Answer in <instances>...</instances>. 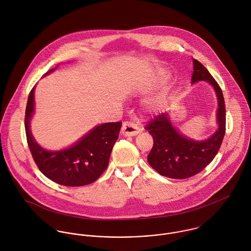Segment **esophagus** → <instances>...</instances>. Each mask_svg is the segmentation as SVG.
Instances as JSON below:
<instances>
[{
    "label": "esophagus",
    "instance_id": "obj_1",
    "mask_svg": "<svg viewBox=\"0 0 251 251\" xmlns=\"http://www.w3.org/2000/svg\"><path fill=\"white\" fill-rule=\"evenodd\" d=\"M139 133V127L137 125L131 122H125L122 126V134L126 137L129 136H135Z\"/></svg>",
    "mask_w": 251,
    "mask_h": 251
}]
</instances>
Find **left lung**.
I'll return each instance as SVG.
<instances>
[{
  "label": "left lung",
  "instance_id": "left-lung-1",
  "mask_svg": "<svg viewBox=\"0 0 251 251\" xmlns=\"http://www.w3.org/2000/svg\"><path fill=\"white\" fill-rule=\"evenodd\" d=\"M207 81L215 89L218 109V127L210 138L196 141L180 134L171 123L167 113L155 116L146 129L153 139V146L148 155L149 164L161 176L171 179H186L201 172L215 158L220 149L226 124L225 102L222 91L208 70L193 59L191 83Z\"/></svg>",
  "mask_w": 251,
  "mask_h": 251
}]
</instances>
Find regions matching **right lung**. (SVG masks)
I'll list each match as a JSON object with an SVG mask.
<instances>
[{"label":"right lung","mask_w":251,"mask_h":251,"mask_svg":"<svg viewBox=\"0 0 251 251\" xmlns=\"http://www.w3.org/2000/svg\"><path fill=\"white\" fill-rule=\"evenodd\" d=\"M56 69L50 70L45 75ZM34 94L35 87L28 98L25 130L27 142L38 169L48 179L66 186H82L97 180L107 168L122 123L97 126L72 147L61 151H47L37 144L30 129L35 111Z\"/></svg>","instance_id":"add662e5"}]
</instances>
